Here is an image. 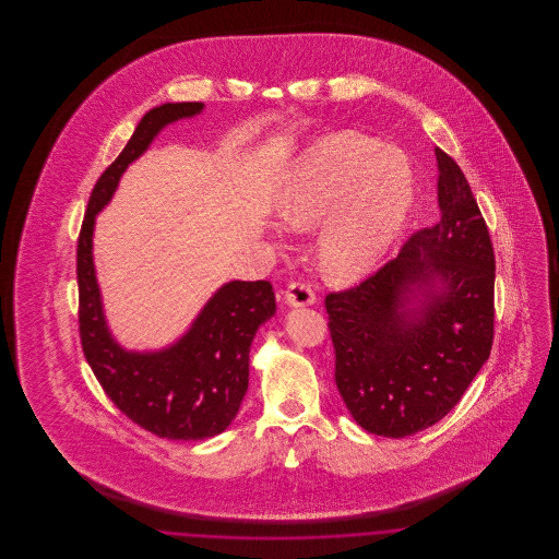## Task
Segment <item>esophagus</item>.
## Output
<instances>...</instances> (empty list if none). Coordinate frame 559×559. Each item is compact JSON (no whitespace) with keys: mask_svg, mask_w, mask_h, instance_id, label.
Returning a JSON list of instances; mask_svg holds the SVG:
<instances>
[{"mask_svg":"<svg viewBox=\"0 0 559 559\" xmlns=\"http://www.w3.org/2000/svg\"><path fill=\"white\" fill-rule=\"evenodd\" d=\"M317 301V295L308 283H289L285 289V304L292 308H301V306H312Z\"/></svg>","mask_w":559,"mask_h":559,"instance_id":"34e87169","label":"esophagus"}]
</instances>
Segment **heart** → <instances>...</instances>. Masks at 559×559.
Listing matches in <instances>:
<instances>
[{"instance_id":"1","label":"heart","mask_w":559,"mask_h":559,"mask_svg":"<svg viewBox=\"0 0 559 559\" xmlns=\"http://www.w3.org/2000/svg\"><path fill=\"white\" fill-rule=\"evenodd\" d=\"M415 197L408 159L358 132L322 135L295 163L276 197V217L295 233L322 225V276L352 285L371 274L399 237Z\"/></svg>"}]
</instances>
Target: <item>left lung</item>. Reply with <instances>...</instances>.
<instances>
[{
    "label": "left lung",
    "instance_id": "8db88e82",
    "mask_svg": "<svg viewBox=\"0 0 559 559\" xmlns=\"http://www.w3.org/2000/svg\"><path fill=\"white\" fill-rule=\"evenodd\" d=\"M436 226L396 260L324 299L335 383L356 424L385 438L447 417L490 356L495 251L461 167L442 148Z\"/></svg>",
    "mask_w": 559,
    "mask_h": 559
}]
</instances>
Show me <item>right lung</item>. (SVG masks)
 Masks as SVG:
<instances>
[{"label":"right lung","mask_w":559,"mask_h":559,"mask_svg":"<svg viewBox=\"0 0 559 559\" xmlns=\"http://www.w3.org/2000/svg\"><path fill=\"white\" fill-rule=\"evenodd\" d=\"M203 107V103H165L140 119L121 155L92 190L78 242L85 360L128 419L167 440H205L233 424L249 385L251 342L276 312L272 285L230 281L213 293L187 333L171 346L155 352L126 349L108 329L92 237L96 215L107 207L128 165L151 146L163 128L199 115Z\"/></svg>","instance_id":"1"}]
</instances>
